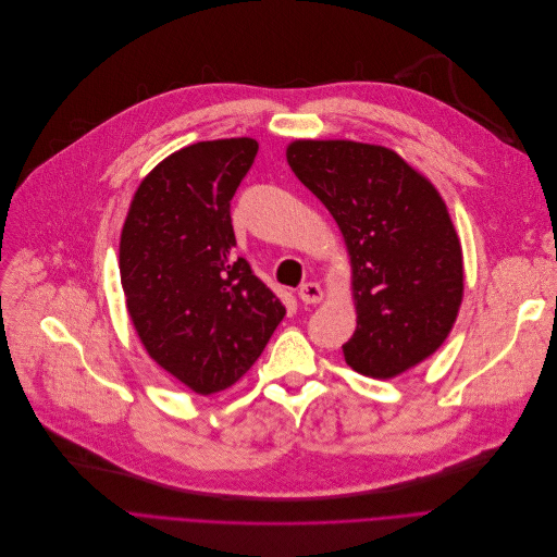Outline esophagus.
I'll return each mask as SVG.
<instances>
[{"mask_svg": "<svg viewBox=\"0 0 557 557\" xmlns=\"http://www.w3.org/2000/svg\"><path fill=\"white\" fill-rule=\"evenodd\" d=\"M299 299L304 301V304H320L322 299H324V289H322V285L320 283H304L301 287H299Z\"/></svg>", "mask_w": 557, "mask_h": 557, "instance_id": "1", "label": "esophagus"}]
</instances>
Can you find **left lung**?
<instances>
[{"mask_svg":"<svg viewBox=\"0 0 557 557\" xmlns=\"http://www.w3.org/2000/svg\"><path fill=\"white\" fill-rule=\"evenodd\" d=\"M287 163L337 222L351 256L356 333L344 360L394 379L451 333L465 272L458 233L435 185L381 145L295 140Z\"/></svg>","mask_w":557,"mask_h":557,"instance_id":"8db88e82","label":"left lung"}]
</instances>
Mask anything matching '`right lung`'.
I'll list each match as a JSON object with an SVG mask.
<instances>
[{
    "label": "right lung",
    "mask_w": 557,
    "mask_h": 557,
    "mask_svg": "<svg viewBox=\"0 0 557 557\" xmlns=\"http://www.w3.org/2000/svg\"><path fill=\"white\" fill-rule=\"evenodd\" d=\"M258 153L253 138L206 140L138 185L120 237L126 310L147 354L197 394L231 387L285 317L235 258L231 199Z\"/></svg>",
    "instance_id": "1"
}]
</instances>
